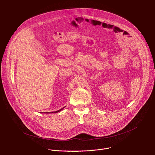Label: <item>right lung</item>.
<instances>
[{
    "label": "right lung",
    "instance_id": "1",
    "mask_svg": "<svg viewBox=\"0 0 155 155\" xmlns=\"http://www.w3.org/2000/svg\"><path fill=\"white\" fill-rule=\"evenodd\" d=\"M64 107H63V108H62L61 109H60V110H58V111H56V112H41V113H43V114H54V113H58V112H59L60 111H61V110L64 108Z\"/></svg>",
    "mask_w": 155,
    "mask_h": 155
}]
</instances>
